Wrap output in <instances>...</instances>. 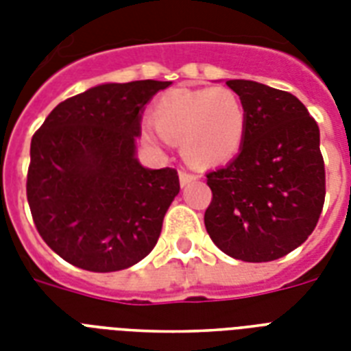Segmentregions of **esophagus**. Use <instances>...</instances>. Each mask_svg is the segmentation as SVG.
<instances>
[{
	"instance_id": "esophagus-1",
	"label": "esophagus",
	"mask_w": 351,
	"mask_h": 351,
	"mask_svg": "<svg viewBox=\"0 0 351 351\" xmlns=\"http://www.w3.org/2000/svg\"><path fill=\"white\" fill-rule=\"evenodd\" d=\"M178 176H180L182 186H187V184H191L193 180H197L198 178L197 175H193V173H189V171H186V169L178 171Z\"/></svg>"
}]
</instances>
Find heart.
<instances>
[{
  "label": "heart",
  "instance_id": "1",
  "mask_svg": "<svg viewBox=\"0 0 351 351\" xmlns=\"http://www.w3.org/2000/svg\"><path fill=\"white\" fill-rule=\"evenodd\" d=\"M154 131L182 145V154L197 167L226 164L239 153L247 129L240 96L228 87L175 89L151 111ZM145 136L153 134L145 131Z\"/></svg>",
  "mask_w": 351,
  "mask_h": 351
}]
</instances>
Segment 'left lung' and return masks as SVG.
Returning <instances> with one entry per match:
<instances>
[{"label": "left lung", "mask_w": 351, "mask_h": 351, "mask_svg": "<svg viewBox=\"0 0 351 351\" xmlns=\"http://www.w3.org/2000/svg\"><path fill=\"white\" fill-rule=\"evenodd\" d=\"M247 112L240 153L208 173L213 198L204 215L226 255L269 262L299 247L315 230L326 197L317 121L286 90L228 80Z\"/></svg>", "instance_id": "obj_1"}]
</instances>
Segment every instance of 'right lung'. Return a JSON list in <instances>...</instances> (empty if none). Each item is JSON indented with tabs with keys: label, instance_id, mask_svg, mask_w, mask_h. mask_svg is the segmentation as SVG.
<instances>
[{
	"label": "right lung",
	"instance_id": "right-lung-1",
	"mask_svg": "<svg viewBox=\"0 0 351 351\" xmlns=\"http://www.w3.org/2000/svg\"><path fill=\"white\" fill-rule=\"evenodd\" d=\"M169 85H98L58 104L34 132L27 200L41 239L69 264L120 271L158 242L178 173L143 167L134 142L145 104Z\"/></svg>",
	"mask_w": 351,
	"mask_h": 351
}]
</instances>
